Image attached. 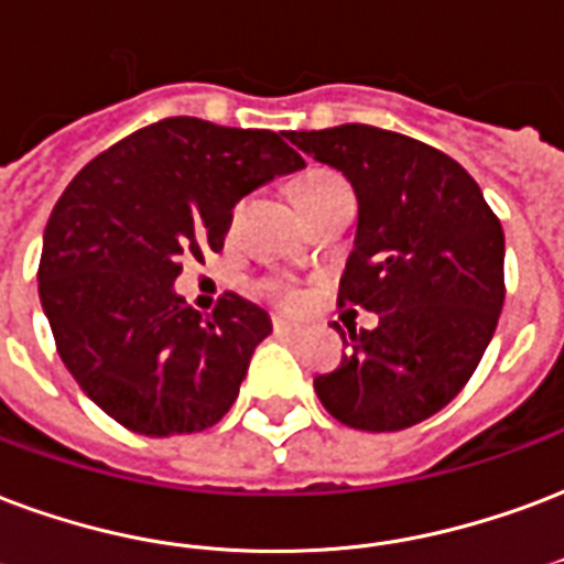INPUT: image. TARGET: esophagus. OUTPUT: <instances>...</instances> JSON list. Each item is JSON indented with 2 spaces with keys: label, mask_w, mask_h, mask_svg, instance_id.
Listing matches in <instances>:
<instances>
[{
  "label": "esophagus",
  "mask_w": 564,
  "mask_h": 564,
  "mask_svg": "<svg viewBox=\"0 0 564 564\" xmlns=\"http://www.w3.org/2000/svg\"><path fill=\"white\" fill-rule=\"evenodd\" d=\"M273 333L282 338H294L303 333V327H300V324H294V321H288V317H273Z\"/></svg>",
  "instance_id": "obj_1"
}]
</instances>
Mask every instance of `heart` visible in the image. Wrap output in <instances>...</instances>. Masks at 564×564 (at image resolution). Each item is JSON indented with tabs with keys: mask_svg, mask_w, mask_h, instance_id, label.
Wrapping results in <instances>:
<instances>
[{
	"mask_svg": "<svg viewBox=\"0 0 564 564\" xmlns=\"http://www.w3.org/2000/svg\"><path fill=\"white\" fill-rule=\"evenodd\" d=\"M333 184H341V177L333 175V172H324V169H312V172H306V175H297L291 184H288V193H291V198H294V205H303V202H308L312 196H317L321 189H327V186ZM267 294L270 297H276L279 303H285V306H291L294 303V294L288 291V288L276 285V282H270L267 285Z\"/></svg>",
	"mask_w": 564,
	"mask_h": 564,
	"instance_id": "obj_1",
	"label": "heart"
}]
</instances>
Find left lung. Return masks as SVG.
I'll use <instances>...</instances> for the list:
<instances>
[{"label": "left lung", "mask_w": 564, "mask_h": 564, "mask_svg": "<svg viewBox=\"0 0 564 564\" xmlns=\"http://www.w3.org/2000/svg\"><path fill=\"white\" fill-rule=\"evenodd\" d=\"M288 139L350 181L357 240L338 306L378 312L341 329L347 354L317 375L333 419L357 431H404L467 387L506 300V237L469 172L404 133L371 124L291 130Z\"/></svg>", "instance_id": "8db88e82"}]
</instances>
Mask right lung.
<instances>
[{
  "instance_id": "obj_1",
  "label": "right lung",
  "mask_w": 564,
  "mask_h": 564,
  "mask_svg": "<svg viewBox=\"0 0 564 564\" xmlns=\"http://www.w3.org/2000/svg\"><path fill=\"white\" fill-rule=\"evenodd\" d=\"M273 130L175 116L130 133L67 184L50 214L37 294L56 350L106 416L145 437L217 425L270 317L223 294L202 317L172 285L219 252L256 186L303 169Z\"/></svg>"
}]
</instances>
